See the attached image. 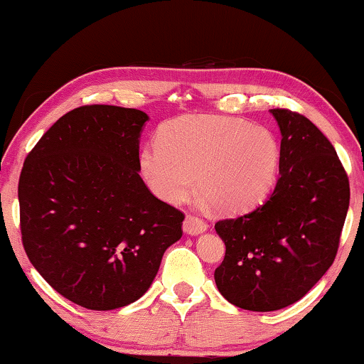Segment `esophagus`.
Returning a JSON list of instances; mask_svg holds the SVG:
<instances>
[{
	"instance_id": "34e87169",
	"label": "esophagus",
	"mask_w": 364,
	"mask_h": 364,
	"mask_svg": "<svg viewBox=\"0 0 364 364\" xmlns=\"http://www.w3.org/2000/svg\"><path fill=\"white\" fill-rule=\"evenodd\" d=\"M208 228V223L205 220H202L200 217L196 215H187L186 220H183V230L191 235H198V233L205 232Z\"/></svg>"
}]
</instances>
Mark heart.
Segmentation results:
<instances>
[{
	"instance_id": "b5f03b06",
	"label": "heart",
	"mask_w": 364,
	"mask_h": 364,
	"mask_svg": "<svg viewBox=\"0 0 364 364\" xmlns=\"http://www.w3.org/2000/svg\"><path fill=\"white\" fill-rule=\"evenodd\" d=\"M280 147L263 126L227 116L188 114L159 127L156 147L139 157L159 198L181 203L197 191L218 210L240 212L262 200L275 181Z\"/></svg>"
}]
</instances>
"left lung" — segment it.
<instances>
[{
	"instance_id": "obj_1",
	"label": "left lung",
	"mask_w": 364,
	"mask_h": 364,
	"mask_svg": "<svg viewBox=\"0 0 364 364\" xmlns=\"http://www.w3.org/2000/svg\"><path fill=\"white\" fill-rule=\"evenodd\" d=\"M282 131L280 177L267 200L215 223L225 257L218 291L232 305L275 311L300 300L335 262L350 181L333 144L310 119L270 109Z\"/></svg>"
}]
</instances>
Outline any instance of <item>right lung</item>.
Returning <instances> with one entry per match:
<instances>
[{"mask_svg":"<svg viewBox=\"0 0 364 364\" xmlns=\"http://www.w3.org/2000/svg\"><path fill=\"white\" fill-rule=\"evenodd\" d=\"M147 114L91 104L59 117L26 156L18 183L24 252L41 277L87 310L136 301L186 215L139 176Z\"/></svg>","mask_w":364,"mask_h":364,"instance_id":"obj_1","label":"right lung"}]
</instances>
